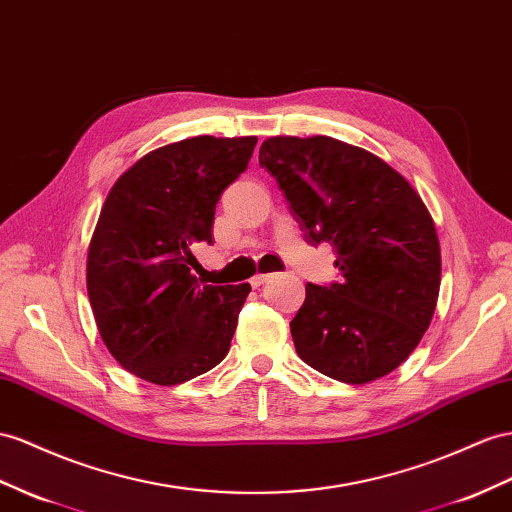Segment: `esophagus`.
Returning a JSON list of instances; mask_svg holds the SVG:
<instances>
[{
	"label": "esophagus",
	"instance_id": "34e87169",
	"mask_svg": "<svg viewBox=\"0 0 512 512\" xmlns=\"http://www.w3.org/2000/svg\"><path fill=\"white\" fill-rule=\"evenodd\" d=\"M272 279V274H255V277L251 279V285L253 287H261L264 283H268Z\"/></svg>",
	"mask_w": 512,
	"mask_h": 512
}]
</instances>
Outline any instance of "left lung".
<instances>
[{"mask_svg":"<svg viewBox=\"0 0 512 512\" xmlns=\"http://www.w3.org/2000/svg\"><path fill=\"white\" fill-rule=\"evenodd\" d=\"M277 179L311 246L331 244L342 279L305 285L290 322L298 357L335 381H376L411 355L437 307L441 251L426 205L381 157L326 136L268 138Z\"/></svg>","mask_w":512,"mask_h":512,"instance_id":"obj_1","label":"left lung"}]
</instances>
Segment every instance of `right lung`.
<instances>
[{
  "mask_svg": "<svg viewBox=\"0 0 512 512\" xmlns=\"http://www.w3.org/2000/svg\"><path fill=\"white\" fill-rule=\"evenodd\" d=\"M257 138H188L155 149L114 183L88 248L99 333L123 368L179 385L227 357L251 285H199L192 251L212 244L216 203Z\"/></svg>",
  "mask_w": 512,
  "mask_h": 512,
  "instance_id": "obj_1",
  "label": "right lung"
}]
</instances>
